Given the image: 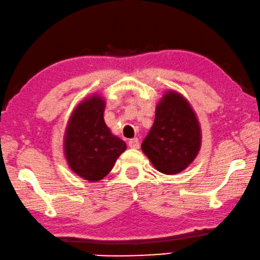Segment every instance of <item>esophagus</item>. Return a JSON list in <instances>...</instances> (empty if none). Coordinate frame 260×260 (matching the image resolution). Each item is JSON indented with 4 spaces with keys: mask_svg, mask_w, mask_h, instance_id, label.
<instances>
[{
    "mask_svg": "<svg viewBox=\"0 0 260 260\" xmlns=\"http://www.w3.org/2000/svg\"><path fill=\"white\" fill-rule=\"evenodd\" d=\"M127 145H129V147H131V149H138V147H139V141H138V138L130 139V141L127 142Z\"/></svg>",
    "mask_w": 260,
    "mask_h": 260,
    "instance_id": "1",
    "label": "esophagus"
}]
</instances>
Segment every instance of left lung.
Masks as SVG:
<instances>
[{
  "label": "left lung",
  "mask_w": 260,
  "mask_h": 260,
  "mask_svg": "<svg viewBox=\"0 0 260 260\" xmlns=\"http://www.w3.org/2000/svg\"><path fill=\"white\" fill-rule=\"evenodd\" d=\"M201 141V125L188 100L178 91L166 90L155 107L153 125L142 143L144 154L161 173L178 174L195 160Z\"/></svg>",
  "instance_id": "obj_1"
}]
</instances>
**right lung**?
I'll return each instance as SVG.
<instances>
[{"instance_id":"1","label":"right lung","mask_w":260,"mask_h":260,"mask_svg":"<svg viewBox=\"0 0 260 260\" xmlns=\"http://www.w3.org/2000/svg\"><path fill=\"white\" fill-rule=\"evenodd\" d=\"M106 100L94 93L83 99L72 111L63 135V154L67 165L87 181L102 180L126 150V144L107 126Z\"/></svg>"}]
</instances>
